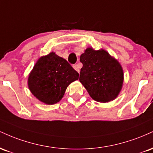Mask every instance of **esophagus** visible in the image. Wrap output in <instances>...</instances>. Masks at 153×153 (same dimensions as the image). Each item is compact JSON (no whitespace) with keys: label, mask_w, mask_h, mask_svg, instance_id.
Masks as SVG:
<instances>
[{"label":"esophagus","mask_w":153,"mask_h":153,"mask_svg":"<svg viewBox=\"0 0 153 153\" xmlns=\"http://www.w3.org/2000/svg\"><path fill=\"white\" fill-rule=\"evenodd\" d=\"M73 68H74V69L75 70V71H76L77 72H78V73H80V70H79L78 67V65H73Z\"/></svg>","instance_id":"34e87169"}]
</instances>
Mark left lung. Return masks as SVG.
<instances>
[{
    "mask_svg": "<svg viewBox=\"0 0 153 153\" xmlns=\"http://www.w3.org/2000/svg\"><path fill=\"white\" fill-rule=\"evenodd\" d=\"M82 63L80 82L93 99L106 103L119 96L124 82V72L117 59L101 49L88 47L80 55Z\"/></svg>",
    "mask_w": 153,
    "mask_h": 153,
    "instance_id": "1",
    "label": "left lung"
}]
</instances>
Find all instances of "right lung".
<instances>
[{
    "label": "right lung",
    "instance_id": "right-lung-1",
    "mask_svg": "<svg viewBox=\"0 0 153 153\" xmlns=\"http://www.w3.org/2000/svg\"><path fill=\"white\" fill-rule=\"evenodd\" d=\"M79 74L66 59L52 52L38 59L28 78V87L39 101L47 105L59 102L68 85Z\"/></svg>",
    "mask_w": 153,
    "mask_h": 153
}]
</instances>
